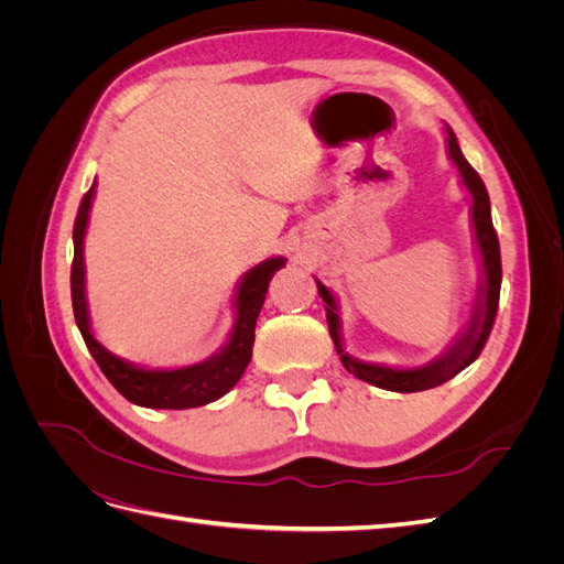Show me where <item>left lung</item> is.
<instances>
[{
	"mask_svg": "<svg viewBox=\"0 0 564 564\" xmlns=\"http://www.w3.org/2000/svg\"><path fill=\"white\" fill-rule=\"evenodd\" d=\"M447 129V150L454 166L458 169L460 181L468 187V193L473 197V230H475V242L477 249H480L482 256V282L477 286V299H475V308L470 315V322L466 332L460 334L454 346L437 357V360L416 367V369H392L383 365H367L355 360L346 350L344 344H340V329H338V308H336V299L332 292L324 286L319 280L317 282V292L322 301L327 303V324H329V336L336 346V352L340 355V362L344 367L355 373L357 379H362L371 386L392 390V392H419V390H429L435 386L447 383L454 379L458 371H464L468 365H473L477 357H480L487 338L491 334L494 319H497L499 311V294H501V251H499V237L497 230H494L491 224V209H489V195L482 178L477 176L475 169L468 164L464 158V152L458 148L456 135L449 127Z\"/></svg>",
	"mask_w": 564,
	"mask_h": 564,
	"instance_id": "1",
	"label": "left lung"
}]
</instances>
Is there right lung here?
<instances>
[{
    "label": "right lung",
    "mask_w": 564,
    "mask_h": 564,
    "mask_svg": "<svg viewBox=\"0 0 564 564\" xmlns=\"http://www.w3.org/2000/svg\"><path fill=\"white\" fill-rule=\"evenodd\" d=\"M94 193H96V181L89 187V193L84 195L75 218V228H73L75 259L70 270V292H73L75 322L82 332L84 344H87L89 352L94 355L96 365L129 402L139 406L191 409V406H202L224 398L226 392L242 379V373L251 360L256 317H259L263 308L268 284L272 275H275V272L284 265V259L282 256L268 259L256 268H251L242 278L235 294V311H237L235 327L230 332L228 344L214 357H209V360H204L199 365L181 367V369H141L135 365H129L127 360H119L117 355H112L108 348L100 346L91 334L87 296H84V232H87Z\"/></svg>",
    "instance_id": "1"
}]
</instances>
